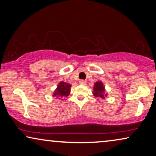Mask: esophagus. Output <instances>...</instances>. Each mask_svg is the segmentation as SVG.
Here are the masks:
<instances>
[{"mask_svg":"<svg viewBox=\"0 0 156 156\" xmlns=\"http://www.w3.org/2000/svg\"><path fill=\"white\" fill-rule=\"evenodd\" d=\"M79 83H80V85H85L87 83V81L85 80H80V81H79Z\"/></svg>","mask_w":156,"mask_h":156,"instance_id":"esophagus-1","label":"esophagus"}]
</instances>
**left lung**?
I'll list each match as a JSON object with an SVG mask.
<instances>
[{"label":"left lung","mask_w":156,"mask_h":156,"mask_svg":"<svg viewBox=\"0 0 156 156\" xmlns=\"http://www.w3.org/2000/svg\"><path fill=\"white\" fill-rule=\"evenodd\" d=\"M94 92L93 94L94 95L96 96V97L98 98H105V96L107 95L105 94V87L103 86L102 83L101 81L99 82L95 83V85H94Z\"/></svg>","instance_id":"8db88e82"}]
</instances>
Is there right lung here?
<instances>
[{
	"label": "right lung",
	"instance_id": "right-lung-1",
	"mask_svg": "<svg viewBox=\"0 0 156 156\" xmlns=\"http://www.w3.org/2000/svg\"><path fill=\"white\" fill-rule=\"evenodd\" d=\"M70 88H71V85L69 83L65 82H60L58 86H57L55 92L54 93L53 96L54 97L56 96L57 98L67 97L70 93Z\"/></svg>",
	"mask_w": 156,
	"mask_h": 156
}]
</instances>
